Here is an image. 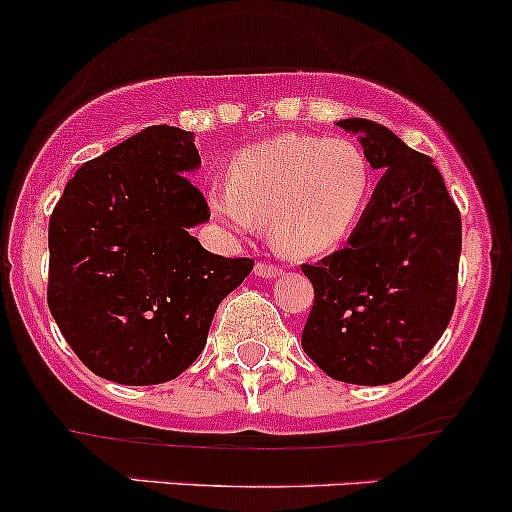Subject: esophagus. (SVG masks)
Listing matches in <instances>:
<instances>
[{"mask_svg": "<svg viewBox=\"0 0 512 512\" xmlns=\"http://www.w3.org/2000/svg\"><path fill=\"white\" fill-rule=\"evenodd\" d=\"M278 273H281V268L273 266V263H266V261L256 263V276L258 278H276Z\"/></svg>", "mask_w": 512, "mask_h": 512, "instance_id": "obj_1", "label": "esophagus"}]
</instances>
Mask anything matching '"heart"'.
Returning <instances> with one entry per match:
<instances>
[{"label": "heart", "instance_id": "b5f03b06", "mask_svg": "<svg viewBox=\"0 0 512 512\" xmlns=\"http://www.w3.org/2000/svg\"><path fill=\"white\" fill-rule=\"evenodd\" d=\"M370 155L350 138L281 133L236 152L207 199L236 231L266 224L288 258L328 254L357 229L374 192Z\"/></svg>", "mask_w": 512, "mask_h": 512}]
</instances>
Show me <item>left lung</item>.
<instances>
[{"mask_svg": "<svg viewBox=\"0 0 512 512\" xmlns=\"http://www.w3.org/2000/svg\"><path fill=\"white\" fill-rule=\"evenodd\" d=\"M337 125L360 135L384 175L347 246L303 263L315 303L300 342L333 379L377 387L407 377L449 325L461 214L431 157L372 120Z\"/></svg>", "mask_w": 512, "mask_h": 512, "instance_id": "obj_1", "label": "left lung"}]
</instances>
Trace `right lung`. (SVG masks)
<instances>
[{
	"mask_svg": "<svg viewBox=\"0 0 512 512\" xmlns=\"http://www.w3.org/2000/svg\"><path fill=\"white\" fill-rule=\"evenodd\" d=\"M194 135L152 125L86 162L49 219V308L78 360L130 387L170 382L207 345L219 303L254 261L204 249L189 182Z\"/></svg>",
	"mask_w": 512,
	"mask_h": 512,
	"instance_id": "1",
	"label": "right lung"
}]
</instances>
